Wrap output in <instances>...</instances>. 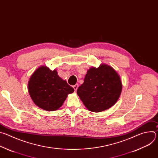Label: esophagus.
Listing matches in <instances>:
<instances>
[{
	"mask_svg": "<svg viewBox=\"0 0 158 158\" xmlns=\"http://www.w3.org/2000/svg\"><path fill=\"white\" fill-rule=\"evenodd\" d=\"M78 84H76V85H73V88L74 89V90H75V91H77V88H78Z\"/></svg>",
	"mask_w": 158,
	"mask_h": 158,
	"instance_id": "34e87169",
	"label": "esophagus"
}]
</instances>
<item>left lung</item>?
Returning <instances> with one entry per match:
<instances>
[{
    "instance_id": "left-lung-1",
    "label": "left lung",
    "mask_w": 158,
    "mask_h": 158,
    "mask_svg": "<svg viewBox=\"0 0 158 158\" xmlns=\"http://www.w3.org/2000/svg\"><path fill=\"white\" fill-rule=\"evenodd\" d=\"M122 82L117 72L110 65L101 64L90 68L77 93L86 108L99 112L113 106L122 91Z\"/></svg>"
}]
</instances>
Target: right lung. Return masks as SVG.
Here are the masks:
<instances>
[{
  "label": "right lung",
  "instance_id": "add662e5",
  "mask_svg": "<svg viewBox=\"0 0 158 158\" xmlns=\"http://www.w3.org/2000/svg\"><path fill=\"white\" fill-rule=\"evenodd\" d=\"M28 91L35 105L45 110L52 111L60 107L67 95L74 89L58 76L56 70L51 71L42 65L31 76Z\"/></svg>",
  "mask_w": 158,
  "mask_h": 158
}]
</instances>
